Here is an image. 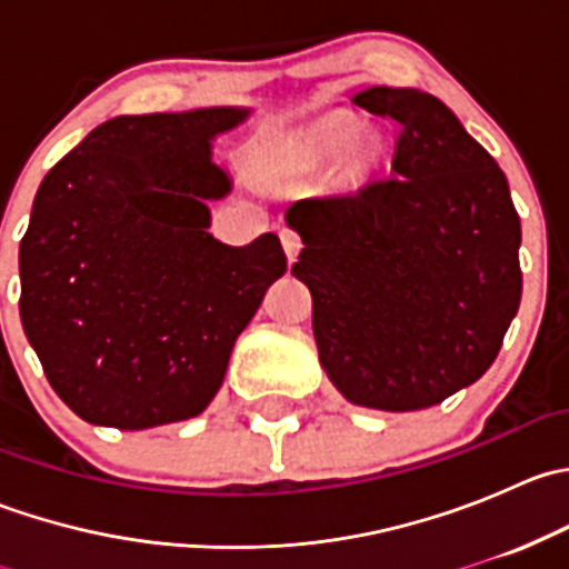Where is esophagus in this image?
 I'll return each mask as SVG.
<instances>
[{"mask_svg":"<svg viewBox=\"0 0 569 569\" xmlns=\"http://www.w3.org/2000/svg\"><path fill=\"white\" fill-rule=\"evenodd\" d=\"M280 242H283L286 258H289V261H295V258L300 256V250H302V239L297 237L295 231H289V228H283V231H280Z\"/></svg>","mask_w":569,"mask_h":569,"instance_id":"1","label":"esophagus"}]
</instances>
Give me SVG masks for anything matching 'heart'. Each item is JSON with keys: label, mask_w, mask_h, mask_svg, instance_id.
Returning <instances> with one entry per match:
<instances>
[{"label": "heart", "mask_w": 569, "mask_h": 569, "mask_svg": "<svg viewBox=\"0 0 569 569\" xmlns=\"http://www.w3.org/2000/svg\"><path fill=\"white\" fill-rule=\"evenodd\" d=\"M360 123L352 114H330L313 126L306 137L295 146V164H319L338 157L343 151V168L349 173L366 170L377 157V148L371 137H358Z\"/></svg>", "instance_id": "obj_1"}]
</instances>
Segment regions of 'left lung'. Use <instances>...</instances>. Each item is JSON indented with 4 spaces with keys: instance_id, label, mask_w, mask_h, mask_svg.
Instances as JSON below:
<instances>
[{
    "instance_id": "1",
    "label": "left lung",
    "mask_w": 569,
    "mask_h": 569,
    "mask_svg": "<svg viewBox=\"0 0 569 569\" xmlns=\"http://www.w3.org/2000/svg\"><path fill=\"white\" fill-rule=\"evenodd\" d=\"M352 104L399 123L393 168L286 209L306 244L291 274L343 399L423 410L496 360L523 291L520 217L496 159L432 93L380 84Z\"/></svg>"
}]
</instances>
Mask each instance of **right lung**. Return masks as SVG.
I'll list each match as a JSON object with an SVG mask.
<instances>
[{"label": "right lung", "mask_w": 569, "mask_h": 569, "mask_svg": "<svg viewBox=\"0 0 569 569\" xmlns=\"http://www.w3.org/2000/svg\"><path fill=\"white\" fill-rule=\"evenodd\" d=\"M248 114H120L38 187L19 248L21 325L49 386L88 423L148 429L200 416L286 272L274 233L244 248L209 233V200L231 192L211 140Z\"/></svg>", "instance_id": "right-lung-1"}]
</instances>
